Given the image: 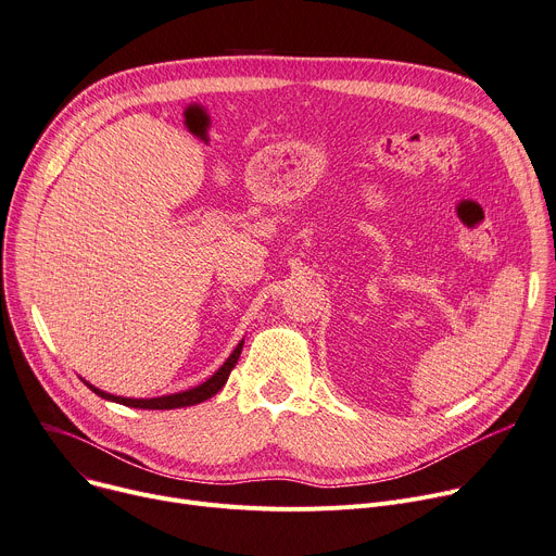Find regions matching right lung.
Instances as JSON below:
<instances>
[{"label":"right lung","instance_id":"add662e5","mask_svg":"<svg viewBox=\"0 0 556 556\" xmlns=\"http://www.w3.org/2000/svg\"><path fill=\"white\" fill-rule=\"evenodd\" d=\"M241 349H243V342H239V346L235 349V353L224 362V366L218 368V371L205 380L203 384L190 389V391H180V393H172V395H163V397H152V400H136V397H121V395H111V393H104L96 387H91L87 382V387L98 393L100 397L104 400H111V402H118V404H125V406H136V409H178V406H190V404H199L207 397H212L214 393H218L220 389H224V384L228 382V376L235 368L239 355H241Z\"/></svg>","mask_w":556,"mask_h":556}]
</instances>
